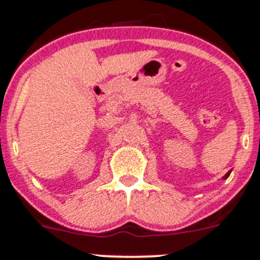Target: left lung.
Returning a JSON list of instances; mask_svg holds the SVG:
<instances>
[{"label": "left lung", "mask_w": 260, "mask_h": 260, "mask_svg": "<svg viewBox=\"0 0 260 260\" xmlns=\"http://www.w3.org/2000/svg\"><path fill=\"white\" fill-rule=\"evenodd\" d=\"M230 173H231V171H230V172H228V173H226V174H225V176H223V177H222V178H223V179H226V178H228V177H229V176H230Z\"/></svg>", "instance_id": "left-lung-1"}]
</instances>
